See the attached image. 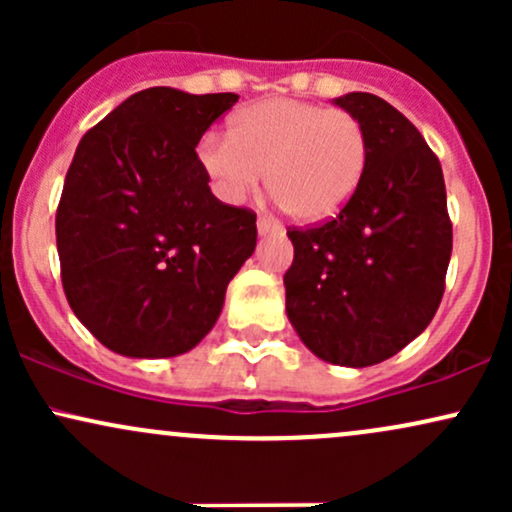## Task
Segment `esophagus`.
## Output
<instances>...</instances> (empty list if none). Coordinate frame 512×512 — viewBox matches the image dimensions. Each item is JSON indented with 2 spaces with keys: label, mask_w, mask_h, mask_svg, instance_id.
Returning <instances> with one entry per match:
<instances>
[{
  "label": "esophagus",
  "mask_w": 512,
  "mask_h": 512,
  "mask_svg": "<svg viewBox=\"0 0 512 512\" xmlns=\"http://www.w3.org/2000/svg\"><path fill=\"white\" fill-rule=\"evenodd\" d=\"M257 231H260L262 236H267V233H279L281 223L274 221L272 216H260V219H257Z\"/></svg>",
  "instance_id": "esophagus-1"
}]
</instances>
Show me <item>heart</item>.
Masks as SVG:
<instances>
[{
    "label": "heart",
    "instance_id": "1",
    "mask_svg": "<svg viewBox=\"0 0 512 512\" xmlns=\"http://www.w3.org/2000/svg\"><path fill=\"white\" fill-rule=\"evenodd\" d=\"M368 134L349 110L293 98H267L233 115L231 134H207L197 161L216 195L243 202L269 187L293 219L305 223L337 216L356 195L368 166Z\"/></svg>",
    "mask_w": 512,
    "mask_h": 512
}]
</instances>
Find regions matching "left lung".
Returning <instances> with one entry per match:
<instances>
[{
  "mask_svg": "<svg viewBox=\"0 0 512 512\" xmlns=\"http://www.w3.org/2000/svg\"><path fill=\"white\" fill-rule=\"evenodd\" d=\"M366 127V175L330 221L289 228L286 313L322 361L363 368L426 330L445 291L452 223L438 156L373 93L334 101Z\"/></svg>",
  "mask_w": 512,
  "mask_h": 512,
  "instance_id": "1",
  "label": "left lung"
}]
</instances>
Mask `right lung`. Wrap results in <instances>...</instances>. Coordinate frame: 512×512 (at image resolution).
Masks as SVG:
<instances>
[{
    "instance_id": "obj_1",
    "label": "right lung",
    "mask_w": 512,
    "mask_h": 512,
    "mask_svg": "<svg viewBox=\"0 0 512 512\" xmlns=\"http://www.w3.org/2000/svg\"><path fill=\"white\" fill-rule=\"evenodd\" d=\"M233 103L236 93L144 88L76 146L55 216L62 286L115 354L195 349L255 252L257 214L211 195L195 151Z\"/></svg>"
}]
</instances>
